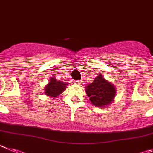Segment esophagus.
<instances>
[{
	"label": "esophagus",
	"mask_w": 153,
	"mask_h": 153,
	"mask_svg": "<svg viewBox=\"0 0 153 153\" xmlns=\"http://www.w3.org/2000/svg\"><path fill=\"white\" fill-rule=\"evenodd\" d=\"M81 83H82V82H81V81H75V85H80Z\"/></svg>",
	"instance_id": "1"
}]
</instances>
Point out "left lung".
<instances>
[{
    "label": "left lung",
    "instance_id": "left-lung-1",
    "mask_svg": "<svg viewBox=\"0 0 153 153\" xmlns=\"http://www.w3.org/2000/svg\"><path fill=\"white\" fill-rule=\"evenodd\" d=\"M87 96L93 105L98 107L109 106L116 96V88L101 74L94 78L93 82L86 85Z\"/></svg>",
    "mask_w": 153,
    "mask_h": 153
}]
</instances>
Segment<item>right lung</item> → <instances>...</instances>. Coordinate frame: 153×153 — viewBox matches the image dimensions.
Listing matches in <instances>:
<instances>
[{
  "label": "right lung",
  "instance_id": "add662e5",
  "mask_svg": "<svg viewBox=\"0 0 153 153\" xmlns=\"http://www.w3.org/2000/svg\"><path fill=\"white\" fill-rule=\"evenodd\" d=\"M68 85V83L58 81L56 77H52L49 83L45 86L44 93L49 97H57L65 91Z\"/></svg>",
  "mask_w": 153,
  "mask_h": 153
}]
</instances>
